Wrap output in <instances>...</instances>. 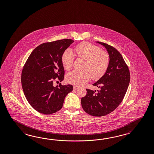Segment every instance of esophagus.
<instances>
[{
	"label": "esophagus",
	"mask_w": 154,
	"mask_h": 154,
	"mask_svg": "<svg viewBox=\"0 0 154 154\" xmlns=\"http://www.w3.org/2000/svg\"><path fill=\"white\" fill-rule=\"evenodd\" d=\"M79 89V87L78 86H76V85H74V90H77Z\"/></svg>",
	"instance_id": "34e87169"
}]
</instances>
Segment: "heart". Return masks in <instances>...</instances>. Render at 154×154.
Listing matches in <instances>:
<instances>
[{
    "label": "heart",
    "instance_id": "obj_1",
    "mask_svg": "<svg viewBox=\"0 0 154 154\" xmlns=\"http://www.w3.org/2000/svg\"><path fill=\"white\" fill-rule=\"evenodd\" d=\"M76 55L85 60L82 72L73 70L66 76V81L75 85H81L91 77L94 80L101 78L107 71L110 63V57L106 51L101 50L88 42L79 44L75 48ZM74 54L70 49H67L61 57V62L65 70H69L72 66Z\"/></svg>",
    "mask_w": 154,
    "mask_h": 154
}]
</instances>
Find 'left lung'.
Segmentation results:
<instances>
[{
  "instance_id": "8db88e82",
  "label": "left lung",
  "mask_w": 154,
  "mask_h": 154,
  "mask_svg": "<svg viewBox=\"0 0 154 154\" xmlns=\"http://www.w3.org/2000/svg\"><path fill=\"white\" fill-rule=\"evenodd\" d=\"M103 45L110 57L107 71L93 84L100 88L94 91L86 89L87 93L81 99L82 109L94 116H103L111 113L122 103L129 86L130 74L121 54L115 48L106 43L97 42Z\"/></svg>"
}]
</instances>
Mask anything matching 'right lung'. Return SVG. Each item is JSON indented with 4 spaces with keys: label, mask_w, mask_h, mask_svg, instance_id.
<instances>
[{
    "label": "right lung",
    "mask_w": 154,
    "mask_h": 154,
    "mask_svg": "<svg viewBox=\"0 0 154 154\" xmlns=\"http://www.w3.org/2000/svg\"><path fill=\"white\" fill-rule=\"evenodd\" d=\"M74 41L69 39L43 43L29 55L22 72V88L26 100L36 111L51 114L60 110L72 85L53 86L64 78L61 57Z\"/></svg>",
    "instance_id": "add662e5"
}]
</instances>
